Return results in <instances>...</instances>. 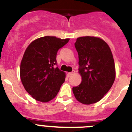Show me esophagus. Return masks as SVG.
Listing matches in <instances>:
<instances>
[{
    "label": "esophagus",
    "mask_w": 132,
    "mask_h": 132,
    "mask_svg": "<svg viewBox=\"0 0 132 132\" xmlns=\"http://www.w3.org/2000/svg\"><path fill=\"white\" fill-rule=\"evenodd\" d=\"M74 72H75V71H74V70H73L72 72H68V77H70V76H71L72 75Z\"/></svg>",
    "instance_id": "34e87169"
}]
</instances>
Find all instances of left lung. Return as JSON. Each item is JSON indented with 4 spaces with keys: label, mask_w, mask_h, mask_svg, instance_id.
Instances as JSON below:
<instances>
[{
    "label": "left lung",
    "mask_w": 132,
    "mask_h": 132,
    "mask_svg": "<svg viewBox=\"0 0 132 132\" xmlns=\"http://www.w3.org/2000/svg\"><path fill=\"white\" fill-rule=\"evenodd\" d=\"M74 45L78 53L82 82L73 87V93L82 104H94L100 100L114 84L116 70L113 55L107 43L100 38H78Z\"/></svg>",
    "instance_id": "obj_1"
}]
</instances>
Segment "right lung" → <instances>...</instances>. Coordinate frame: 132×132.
<instances>
[{"mask_svg": "<svg viewBox=\"0 0 132 132\" xmlns=\"http://www.w3.org/2000/svg\"><path fill=\"white\" fill-rule=\"evenodd\" d=\"M69 41L55 36L39 38L29 44L20 64V79L33 98L47 102L56 97L65 81V73L57 65L56 54Z\"/></svg>", "mask_w": 132, "mask_h": 132, "instance_id": "right-lung-1", "label": "right lung"}]
</instances>
